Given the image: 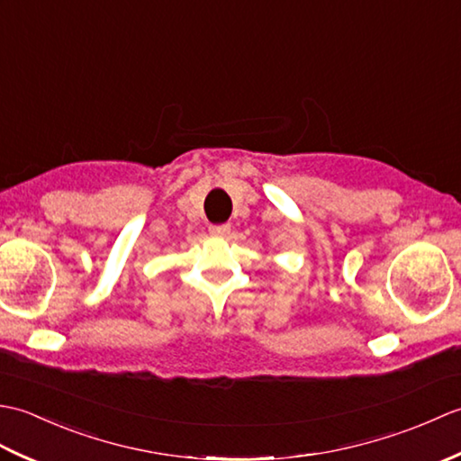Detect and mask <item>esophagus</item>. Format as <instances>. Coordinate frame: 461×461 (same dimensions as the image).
Returning <instances> with one entry per match:
<instances>
[{"instance_id":"obj_1","label":"esophagus","mask_w":461,"mask_h":461,"mask_svg":"<svg viewBox=\"0 0 461 461\" xmlns=\"http://www.w3.org/2000/svg\"><path fill=\"white\" fill-rule=\"evenodd\" d=\"M210 233H213V236H228V233H230V223L210 225Z\"/></svg>"}]
</instances>
